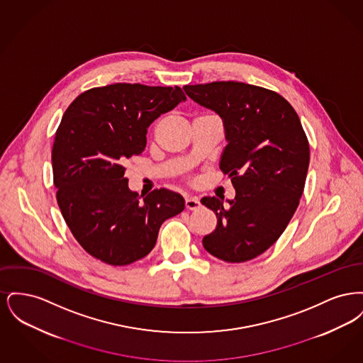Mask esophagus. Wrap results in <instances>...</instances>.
I'll list each match as a JSON object with an SVG mask.
<instances>
[{
	"mask_svg": "<svg viewBox=\"0 0 363 363\" xmlns=\"http://www.w3.org/2000/svg\"><path fill=\"white\" fill-rule=\"evenodd\" d=\"M200 206H201V203H200V200L197 197L188 196L185 199V207H186V209H197Z\"/></svg>",
	"mask_w": 363,
	"mask_h": 363,
	"instance_id": "esophagus-1",
	"label": "esophagus"
}]
</instances>
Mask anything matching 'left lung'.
<instances>
[{"instance_id": "obj_1", "label": "left lung", "mask_w": 363, "mask_h": 363, "mask_svg": "<svg viewBox=\"0 0 363 363\" xmlns=\"http://www.w3.org/2000/svg\"><path fill=\"white\" fill-rule=\"evenodd\" d=\"M184 89L223 120L228 144L219 166L235 188L228 204L201 199L218 218L203 245L227 262L255 259L283 234L303 193L311 150L302 123L291 104L262 86L213 82Z\"/></svg>"}]
</instances>
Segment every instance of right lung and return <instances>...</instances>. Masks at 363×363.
<instances>
[{
	"mask_svg": "<svg viewBox=\"0 0 363 363\" xmlns=\"http://www.w3.org/2000/svg\"><path fill=\"white\" fill-rule=\"evenodd\" d=\"M185 99L179 86L116 83L80 94L62 116L52 151L57 203L92 257L116 267L145 257L162 223L184 211L172 190L129 189L123 164L144 151L147 128Z\"/></svg>",
	"mask_w": 363,
	"mask_h": 363,
	"instance_id": "obj_1",
	"label": "right lung"
}]
</instances>
